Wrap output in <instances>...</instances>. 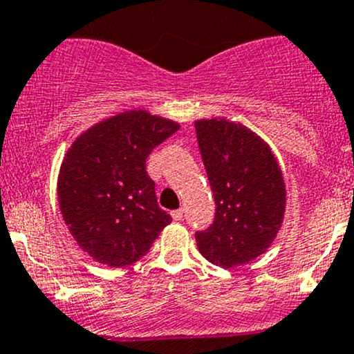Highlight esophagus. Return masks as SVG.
<instances>
[{
	"instance_id": "34e87169",
	"label": "esophagus",
	"mask_w": 354,
	"mask_h": 354,
	"mask_svg": "<svg viewBox=\"0 0 354 354\" xmlns=\"http://www.w3.org/2000/svg\"><path fill=\"white\" fill-rule=\"evenodd\" d=\"M171 216H173L174 221H181V219H183V209L173 210V212H171Z\"/></svg>"
}]
</instances>
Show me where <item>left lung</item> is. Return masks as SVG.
<instances>
[{"mask_svg": "<svg viewBox=\"0 0 354 354\" xmlns=\"http://www.w3.org/2000/svg\"><path fill=\"white\" fill-rule=\"evenodd\" d=\"M197 142L216 202V216L197 231L198 252L230 269L262 255L284 216L286 188L269 145L240 123L202 120Z\"/></svg>", "mask_w": 354, "mask_h": 354, "instance_id": "1", "label": "left lung"}]
</instances>
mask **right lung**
<instances>
[{"mask_svg":"<svg viewBox=\"0 0 354 354\" xmlns=\"http://www.w3.org/2000/svg\"><path fill=\"white\" fill-rule=\"evenodd\" d=\"M178 128L133 111L95 124L71 145L59 171V209L71 236L94 260L135 263L173 221L157 205L145 160Z\"/></svg>","mask_w":354,"mask_h":354,"instance_id":"obj_1","label":"right lung"}]
</instances>
